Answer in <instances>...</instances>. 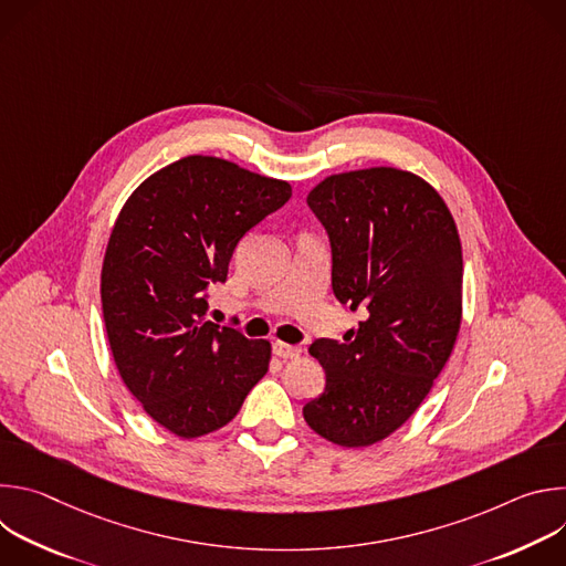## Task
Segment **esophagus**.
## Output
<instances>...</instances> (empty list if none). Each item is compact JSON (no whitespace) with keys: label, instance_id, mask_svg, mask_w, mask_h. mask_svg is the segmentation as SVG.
I'll return each mask as SVG.
<instances>
[{"label":"esophagus","instance_id":"obj_1","mask_svg":"<svg viewBox=\"0 0 566 566\" xmlns=\"http://www.w3.org/2000/svg\"><path fill=\"white\" fill-rule=\"evenodd\" d=\"M273 354H275L277 358H295V356H300V347L277 340V343H273Z\"/></svg>","mask_w":566,"mask_h":566}]
</instances>
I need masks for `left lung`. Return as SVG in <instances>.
Returning a JSON list of instances; mask_svg holds the SVG:
<instances>
[{"label":"left lung","mask_w":566,"mask_h":566,"mask_svg":"<svg viewBox=\"0 0 566 566\" xmlns=\"http://www.w3.org/2000/svg\"><path fill=\"white\" fill-rule=\"evenodd\" d=\"M306 203L329 234L334 295L365 319L345 343L317 338L308 347L327 385L302 415L319 437L363 448L415 415L452 354L461 241L439 192L396 168L334 175Z\"/></svg>","instance_id":"obj_1"}]
</instances>
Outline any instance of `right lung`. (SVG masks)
Here are the masks:
<instances>
[{
	"mask_svg": "<svg viewBox=\"0 0 566 566\" xmlns=\"http://www.w3.org/2000/svg\"><path fill=\"white\" fill-rule=\"evenodd\" d=\"M289 199L286 181L186 156L145 179L116 219L101 277L109 347L143 410L181 439L232 421L269 371L266 340L206 319L208 286Z\"/></svg>",
	"mask_w": 566,
	"mask_h": 566,
	"instance_id": "right-lung-1",
	"label": "right lung"
}]
</instances>
